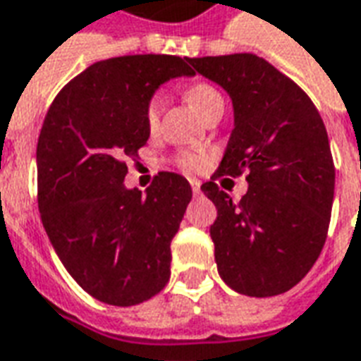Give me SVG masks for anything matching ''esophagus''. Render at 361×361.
<instances>
[{"mask_svg": "<svg viewBox=\"0 0 361 361\" xmlns=\"http://www.w3.org/2000/svg\"><path fill=\"white\" fill-rule=\"evenodd\" d=\"M189 185H191V191H193L195 195L201 193V181L199 180H189Z\"/></svg>", "mask_w": 361, "mask_h": 361, "instance_id": "34e87169", "label": "esophagus"}]
</instances>
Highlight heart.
I'll use <instances>...</instances> for the list:
<instances>
[{
    "label": "heart",
    "instance_id": "1",
    "mask_svg": "<svg viewBox=\"0 0 361 361\" xmlns=\"http://www.w3.org/2000/svg\"><path fill=\"white\" fill-rule=\"evenodd\" d=\"M188 99L189 103L193 105V109L197 111L201 117H205L209 111H213L219 105H223V95L219 93L215 85L205 84V82H199V84H193L188 90ZM160 109H162V97L156 93L152 95L148 103H146L145 109V119L148 128L158 127V121H160ZM176 162L180 168L188 170V172H195V170H201L203 164H205V158L197 152H181Z\"/></svg>",
    "mask_w": 361,
    "mask_h": 361
}]
</instances>
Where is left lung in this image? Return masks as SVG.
<instances>
[{"mask_svg":"<svg viewBox=\"0 0 361 361\" xmlns=\"http://www.w3.org/2000/svg\"><path fill=\"white\" fill-rule=\"evenodd\" d=\"M195 72L231 95L234 128L211 181V224L219 276L248 297L289 291L312 268L329 233L334 162L311 97L256 54L189 58ZM247 173L234 202L214 181Z\"/></svg>","mask_w":361,"mask_h":361,"instance_id":"obj_1","label":"left lung"}]
</instances>
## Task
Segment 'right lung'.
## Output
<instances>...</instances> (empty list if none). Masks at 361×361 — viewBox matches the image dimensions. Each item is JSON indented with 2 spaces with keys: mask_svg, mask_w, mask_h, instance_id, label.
<instances>
[{
  "mask_svg": "<svg viewBox=\"0 0 361 361\" xmlns=\"http://www.w3.org/2000/svg\"><path fill=\"white\" fill-rule=\"evenodd\" d=\"M188 62L168 54L95 62L60 90L40 128L42 226L68 274L103 303H142L170 279V242L191 185L173 172L158 173L146 193L123 181L150 137L146 103L164 82L195 74Z\"/></svg>",
  "mask_w": 361,
  "mask_h": 361,
  "instance_id": "add662e5",
  "label": "right lung"
}]
</instances>
